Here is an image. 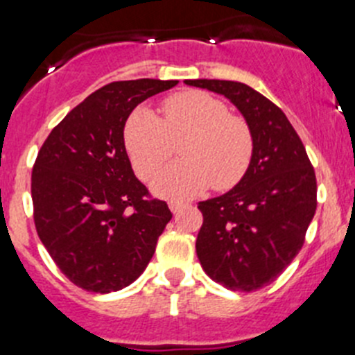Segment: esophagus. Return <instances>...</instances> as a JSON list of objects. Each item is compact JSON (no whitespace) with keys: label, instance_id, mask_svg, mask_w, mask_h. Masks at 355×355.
<instances>
[{"label":"esophagus","instance_id":"obj_1","mask_svg":"<svg viewBox=\"0 0 355 355\" xmlns=\"http://www.w3.org/2000/svg\"><path fill=\"white\" fill-rule=\"evenodd\" d=\"M168 208H171L172 213H178L184 208V205L180 202V200H171V202H168Z\"/></svg>","mask_w":355,"mask_h":355}]
</instances>
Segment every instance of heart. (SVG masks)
I'll list each match as a JSON object with an SVG mask.
<instances>
[{"mask_svg":"<svg viewBox=\"0 0 355 355\" xmlns=\"http://www.w3.org/2000/svg\"><path fill=\"white\" fill-rule=\"evenodd\" d=\"M128 155L140 180L150 181L181 146V162L163 172L156 192L187 199L206 188L231 190L247 175L254 158V133L241 115L229 114L218 97L202 90L172 94L163 117L139 108L124 131Z\"/></svg>","mask_w":355,"mask_h":355,"instance_id":"heart-1","label":"heart"}]
</instances>
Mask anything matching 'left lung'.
<instances>
[{"mask_svg": "<svg viewBox=\"0 0 355 355\" xmlns=\"http://www.w3.org/2000/svg\"><path fill=\"white\" fill-rule=\"evenodd\" d=\"M222 94L254 133V158L233 190L202 200L197 258L206 274L233 291L274 283L302 249L316 211V175L283 110L245 83L187 80Z\"/></svg>", "mask_w": 355, "mask_h": 355, "instance_id": "1", "label": "left lung"}]
</instances>
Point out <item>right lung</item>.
<instances>
[{
    "label": "right lung",
    "instance_id": "add662e5",
    "mask_svg": "<svg viewBox=\"0 0 355 355\" xmlns=\"http://www.w3.org/2000/svg\"><path fill=\"white\" fill-rule=\"evenodd\" d=\"M178 81H114L58 122L31 171L37 234L62 274L94 293L131 284L146 270L172 218L133 174L124 126L147 97Z\"/></svg>",
    "mask_w": 355,
    "mask_h": 355
}]
</instances>
